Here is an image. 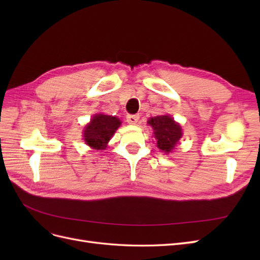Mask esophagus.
I'll return each instance as SVG.
<instances>
[{
    "label": "esophagus",
    "mask_w": 260,
    "mask_h": 260,
    "mask_svg": "<svg viewBox=\"0 0 260 260\" xmlns=\"http://www.w3.org/2000/svg\"><path fill=\"white\" fill-rule=\"evenodd\" d=\"M140 119V116L139 115H128L127 116V121L130 124H136Z\"/></svg>",
    "instance_id": "obj_1"
}]
</instances>
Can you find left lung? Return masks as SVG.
Segmentation results:
<instances>
[{
    "mask_svg": "<svg viewBox=\"0 0 260 260\" xmlns=\"http://www.w3.org/2000/svg\"><path fill=\"white\" fill-rule=\"evenodd\" d=\"M147 123L154 130V137L157 141V147L165 154L174 151L179 140L182 138L181 125L169 115H161L149 118Z\"/></svg>",
    "mask_w": 260,
    "mask_h": 260,
    "instance_id": "obj_1",
    "label": "left lung"
}]
</instances>
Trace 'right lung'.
I'll use <instances>...</instances> for the list:
<instances>
[{
  "label": "right lung",
  "mask_w": 260,
  "mask_h": 260,
  "mask_svg": "<svg viewBox=\"0 0 260 260\" xmlns=\"http://www.w3.org/2000/svg\"><path fill=\"white\" fill-rule=\"evenodd\" d=\"M121 121L115 116L94 115L83 130L84 142L94 149H104Z\"/></svg>",
  "instance_id": "1"
}]
</instances>
